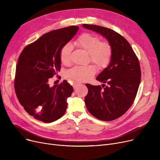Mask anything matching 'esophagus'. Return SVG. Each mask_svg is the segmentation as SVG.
<instances>
[{"label": "esophagus", "mask_w": 160, "mask_h": 160, "mask_svg": "<svg viewBox=\"0 0 160 160\" xmlns=\"http://www.w3.org/2000/svg\"><path fill=\"white\" fill-rule=\"evenodd\" d=\"M80 84H81V83H80L78 82H74V83H73V88H74V89H76L78 86H80Z\"/></svg>", "instance_id": "1"}]
</instances>
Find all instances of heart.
<instances>
[{
  "mask_svg": "<svg viewBox=\"0 0 160 160\" xmlns=\"http://www.w3.org/2000/svg\"><path fill=\"white\" fill-rule=\"evenodd\" d=\"M75 45L86 51L91 62L99 67H105L110 63L112 56V47L107 41H100V39L91 33H83L74 42ZM72 46L71 43L64 45L60 50V58L63 64L70 62ZM97 71L93 65L86 66H74L67 72L69 79L78 82L88 81L92 78Z\"/></svg>",
  "mask_w": 160,
  "mask_h": 160,
  "instance_id": "1",
  "label": "heart"
}]
</instances>
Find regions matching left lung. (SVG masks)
<instances>
[{
  "instance_id": "obj_1",
  "label": "left lung",
  "mask_w": 160,
  "mask_h": 160,
  "mask_svg": "<svg viewBox=\"0 0 160 160\" xmlns=\"http://www.w3.org/2000/svg\"><path fill=\"white\" fill-rule=\"evenodd\" d=\"M82 26L104 36L112 47L110 63L96 78L108 85L86 84L87 109L99 120H115L127 112L136 97L141 76L138 58L127 40L114 30L94 24Z\"/></svg>"
}]
</instances>
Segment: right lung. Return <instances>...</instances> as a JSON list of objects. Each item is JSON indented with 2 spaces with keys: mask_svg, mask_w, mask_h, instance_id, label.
Listing matches in <instances>:
<instances>
[{
  "mask_svg": "<svg viewBox=\"0 0 160 160\" xmlns=\"http://www.w3.org/2000/svg\"><path fill=\"white\" fill-rule=\"evenodd\" d=\"M79 27L71 26L50 31L27 45L16 66L14 87L20 104L29 115L44 122L62 117L73 88L63 80L50 87L48 81L60 71V50L72 39Z\"/></svg>",
  "mask_w": 160,
  "mask_h": 160,
  "instance_id": "right-lung-1",
  "label": "right lung"
}]
</instances>
